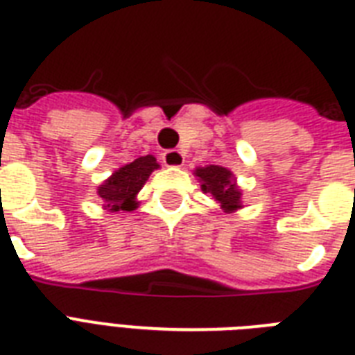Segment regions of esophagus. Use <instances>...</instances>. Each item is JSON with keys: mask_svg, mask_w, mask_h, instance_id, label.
Segmentation results:
<instances>
[{"mask_svg": "<svg viewBox=\"0 0 355 355\" xmlns=\"http://www.w3.org/2000/svg\"><path fill=\"white\" fill-rule=\"evenodd\" d=\"M162 162H164V166L166 167H182L184 166V155L180 150H166L164 155H162Z\"/></svg>", "mask_w": 355, "mask_h": 355, "instance_id": "1", "label": "esophagus"}]
</instances>
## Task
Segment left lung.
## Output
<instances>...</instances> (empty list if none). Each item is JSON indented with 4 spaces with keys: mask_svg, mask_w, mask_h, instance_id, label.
<instances>
[{
    "mask_svg": "<svg viewBox=\"0 0 355 355\" xmlns=\"http://www.w3.org/2000/svg\"><path fill=\"white\" fill-rule=\"evenodd\" d=\"M200 182V189L210 193L225 214L243 208V189L237 186L236 175L223 166L197 167L193 171Z\"/></svg>",
    "mask_w": 355,
    "mask_h": 355,
    "instance_id": "8db88e82",
    "label": "left lung"
}]
</instances>
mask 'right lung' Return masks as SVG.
<instances>
[{
  "label": "right lung",
  "instance_id": "obj_1",
  "mask_svg": "<svg viewBox=\"0 0 355 355\" xmlns=\"http://www.w3.org/2000/svg\"><path fill=\"white\" fill-rule=\"evenodd\" d=\"M160 164L153 155L139 156L130 164L116 169L110 177L97 186V195L103 208L108 211H132L138 208V193L149 180L150 173Z\"/></svg>",
  "mask_w": 355,
  "mask_h": 355
}]
</instances>
